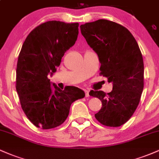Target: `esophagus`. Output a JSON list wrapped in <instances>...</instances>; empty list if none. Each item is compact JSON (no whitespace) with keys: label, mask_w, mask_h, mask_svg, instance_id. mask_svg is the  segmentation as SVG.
<instances>
[{"label":"esophagus","mask_w":159,"mask_h":159,"mask_svg":"<svg viewBox=\"0 0 159 159\" xmlns=\"http://www.w3.org/2000/svg\"><path fill=\"white\" fill-rule=\"evenodd\" d=\"M84 93H85V96H86V97H88V96H89V90H87V89H85Z\"/></svg>","instance_id":"esophagus-1"}]
</instances>
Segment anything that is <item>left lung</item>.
Returning a JSON list of instances; mask_svg holds the SVG:
<instances>
[{"instance_id":"8db88e82","label":"left lung","mask_w":159,"mask_h":159,"mask_svg":"<svg viewBox=\"0 0 159 159\" xmlns=\"http://www.w3.org/2000/svg\"><path fill=\"white\" fill-rule=\"evenodd\" d=\"M80 28L87 44L98 54L100 75L113 84L108 93L101 90L89 93L102 105L95 117L106 126H120L134 113L143 92L144 67L139 46L127 28L114 21L98 19Z\"/></svg>"}]
</instances>
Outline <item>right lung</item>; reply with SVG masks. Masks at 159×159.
Returning a JSON list of instances; mask_svg holds the SVG:
<instances>
[{
	"instance_id": "right-lung-1",
	"label": "right lung",
	"mask_w": 159,
	"mask_h": 159,
	"mask_svg": "<svg viewBox=\"0 0 159 159\" xmlns=\"http://www.w3.org/2000/svg\"><path fill=\"white\" fill-rule=\"evenodd\" d=\"M78 23L48 21L32 30L24 42L18 58L16 88L21 108L37 128L50 129L66 120L72 103L84 97L75 87L63 90L51 83L64 53L73 46ZM54 90H52V87Z\"/></svg>"
}]
</instances>
